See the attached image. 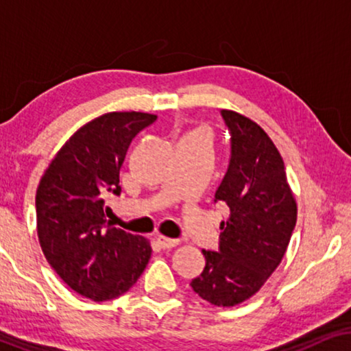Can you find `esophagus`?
<instances>
[{"mask_svg": "<svg viewBox=\"0 0 351 351\" xmlns=\"http://www.w3.org/2000/svg\"><path fill=\"white\" fill-rule=\"evenodd\" d=\"M158 244L162 249H171V247H176L177 244H179V239H171V238H166V237H158Z\"/></svg>", "mask_w": 351, "mask_h": 351, "instance_id": "1", "label": "esophagus"}]
</instances>
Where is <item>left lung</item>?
I'll list each match as a JSON object with an SVG mask.
<instances>
[{"mask_svg": "<svg viewBox=\"0 0 351 351\" xmlns=\"http://www.w3.org/2000/svg\"><path fill=\"white\" fill-rule=\"evenodd\" d=\"M230 134L227 172L214 203L230 209L220 223L219 251H203L206 267L190 286L217 306L241 304L263 286L285 257L297 220L285 161L265 131L222 110Z\"/></svg>", "mask_w": 351, "mask_h": 351, "instance_id": "left-lung-1", "label": "left lung"}]
</instances>
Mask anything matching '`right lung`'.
<instances>
[{
  "mask_svg": "<svg viewBox=\"0 0 351 351\" xmlns=\"http://www.w3.org/2000/svg\"><path fill=\"white\" fill-rule=\"evenodd\" d=\"M155 114L113 112L93 119L60 148L36 190V225L43 252L66 286L95 302L123 295L152 256L145 238L107 222L104 196L119 195L132 138Z\"/></svg>",
  "mask_w": 351,
  "mask_h": 351,
  "instance_id": "obj_1",
  "label": "right lung"
}]
</instances>
